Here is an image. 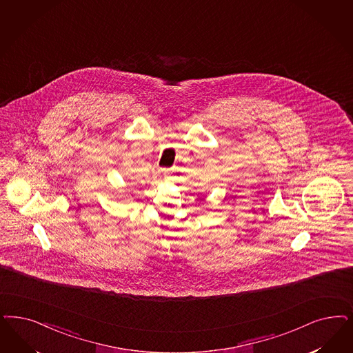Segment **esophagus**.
<instances>
[{
	"label": "esophagus",
	"instance_id": "34e87169",
	"mask_svg": "<svg viewBox=\"0 0 353 353\" xmlns=\"http://www.w3.org/2000/svg\"><path fill=\"white\" fill-rule=\"evenodd\" d=\"M163 173H164V174H168V173H170V170H168V168H163Z\"/></svg>",
	"mask_w": 353,
	"mask_h": 353
}]
</instances>
